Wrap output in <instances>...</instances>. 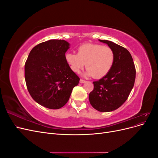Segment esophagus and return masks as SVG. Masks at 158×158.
<instances>
[{
  "instance_id": "1",
  "label": "esophagus",
  "mask_w": 158,
  "mask_h": 158,
  "mask_svg": "<svg viewBox=\"0 0 158 158\" xmlns=\"http://www.w3.org/2000/svg\"><path fill=\"white\" fill-rule=\"evenodd\" d=\"M85 82V81L84 80H82V79H80V82L81 84H84Z\"/></svg>"
}]
</instances>
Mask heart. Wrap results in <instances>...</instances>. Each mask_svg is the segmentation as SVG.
Listing matches in <instances>:
<instances>
[{"label": "heart", "mask_w": 158, "mask_h": 158, "mask_svg": "<svg viewBox=\"0 0 158 158\" xmlns=\"http://www.w3.org/2000/svg\"><path fill=\"white\" fill-rule=\"evenodd\" d=\"M65 59L71 70L78 73L85 65V76L102 78L111 70L114 60V53L108 46L99 44H85L78 49L77 55L66 54Z\"/></svg>", "instance_id": "obj_1"}]
</instances>
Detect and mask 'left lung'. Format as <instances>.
<instances>
[{
  "instance_id": "8db88e82",
  "label": "left lung",
  "mask_w": 158,
  "mask_h": 158,
  "mask_svg": "<svg viewBox=\"0 0 158 158\" xmlns=\"http://www.w3.org/2000/svg\"><path fill=\"white\" fill-rule=\"evenodd\" d=\"M107 44L114 53V60L109 73L94 82V90L89 93L92 106L100 112H110L120 107L126 102L133 88L136 69L129 51L114 43L99 40Z\"/></svg>"
}]
</instances>
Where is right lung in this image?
<instances>
[{
	"label": "right lung",
	"instance_id": "obj_1",
	"mask_svg": "<svg viewBox=\"0 0 158 158\" xmlns=\"http://www.w3.org/2000/svg\"><path fill=\"white\" fill-rule=\"evenodd\" d=\"M70 44L51 40L30 51L25 64V80L31 98L41 106L58 109L67 103L80 78L65 59Z\"/></svg>",
	"mask_w": 158,
	"mask_h": 158
}]
</instances>
